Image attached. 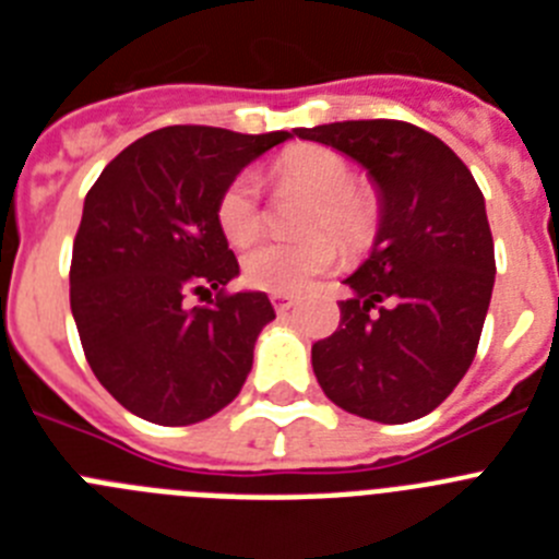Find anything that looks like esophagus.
<instances>
[{"label": "esophagus", "instance_id": "esophagus-1", "mask_svg": "<svg viewBox=\"0 0 559 559\" xmlns=\"http://www.w3.org/2000/svg\"><path fill=\"white\" fill-rule=\"evenodd\" d=\"M271 302H274V310H276V313H280V316H285V313H288L290 308H294V305H296V299H294V296L274 294V296H271Z\"/></svg>", "mask_w": 559, "mask_h": 559}]
</instances>
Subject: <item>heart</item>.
Returning <instances> with one entry per match:
<instances>
[{
    "instance_id": "obj_1",
    "label": "heart",
    "mask_w": 559,
    "mask_h": 559,
    "mask_svg": "<svg viewBox=\"0 0 559 559\" xmlns=\"http://www.w3.org/2000/svg\"><path fill=\"white\" fill-rule=\"evenodd\" d=\"M274 181L296 185L313 195L305 231L313 235L283 243L265 240L246 251L243 276L257 290L269 294H299L319 276L335 271L341 263V243L347 249H364L372 243L380 226V201L369 187L355 185V173L341 153L330 147H299L271 167ZM221 231L231 243L243 246L263 226L260 181L254 173H240L221 192L215 206ZM333 230L334 238L329 235Z\"/></svg>"
}]
</instances>
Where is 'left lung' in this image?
I'll use <instances>...</instances> for the list:
<instances>
[{
    "label": "left lung",
    "mask_w": 559,
    "mask_h": 559,
    "mask_svg": "<svg viewBox=\"0 0 559 559\" xmlns=\"http://www.w3.org/2000/svg\"><path fill=\"white\" fill-rule=\"evenodd\" d=\"M353 156L380 190L372 254L344 285L338 330L313 344L335 406L374 423L426 417L476 358L496 283L484 195L445 142L400 120L296 128Z\"/></svg>",
    "instance_id": "1"
}]
</instances>
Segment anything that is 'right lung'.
<instances>
[{"label": "right lung", "mask_w": 559, "mask_h": 559, "mask_svg": "<svg viewBox=\"0 0 559 559\" xmlns=\"http://www.w3.org/2000/svg\"><path fill=\"white\" fill-rule=\"evenodd\" d=\"M288 136L162 128L114 156L88 190L69 305L95 378L136 417L190 426L243 389L274 308L260 290H226L240 265L215 206L237 173ZM192 295L205 305L190 306Z\"/></svg>", "instance_id": "right-lung-1"}]
</instances>
